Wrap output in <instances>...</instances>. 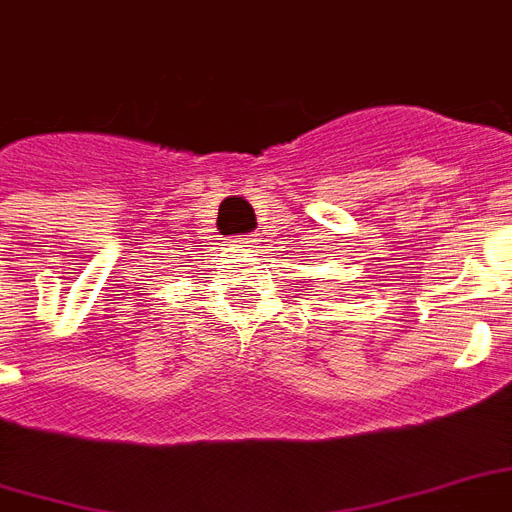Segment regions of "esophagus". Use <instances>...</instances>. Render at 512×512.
Listing matches in <instances>:
<instances>
[{"label":"esophagus","mask_w":512,"mask_h":512,"mask_svg":"<svg viewBox=\"0 0 512 512\" xmlns=\"http://www.w3.org/2000/svg\"><path fill=\"white\" fill-rule=\"evenodd\" d=\"M239 247H241V249H247V247H249V241H239Z\"/></svg>","instance_id":"34e87169"}]
</instances>
